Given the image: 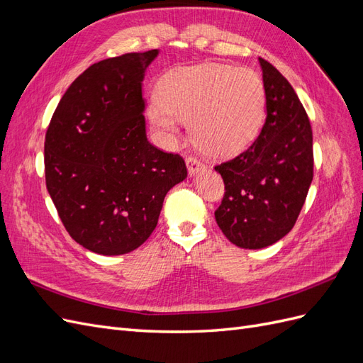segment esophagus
Returning a JSON list of instances; mask_svg holds the SVG:
<instances>
[{"instance_id": "obj_1", "label": "esophagus", "mask_w": 363, "mask_h": 363, "mask_svg": "<svg viewBox=\"0 0 363 363\" xmlns=\"http://www.w3.org/2000/svg\"><path fill=\"white\" fill-rule=\"evenodd\" d=\"M186 167H188V171H189L191 177H192V175H195L196 172H200V171L204 169V164L196 157H188V159H186Z\"/></svg>"}]
</instances>
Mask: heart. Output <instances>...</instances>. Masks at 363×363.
I'll list each match as a JSON object with an SVG mask.
<instances>
[{
  "instance_id": "heart-1",
  "label": "heart",
  "mask_w": 363,
  "mask_h": 363,
  "mask_svg": "<svg viewBox=\"0 0 363 363\" xmlns=\"http://www.w3.org/2000/svg\"><path fill=\"white\" fill-rule=\"evenodd\" d=\"M267 95L251 69L224 63L177 68L159 82V100L147 108L151 125L175 139L191 123L194 144L206 155L230 157L247 150L265 118Z\"/></svg>"
}]
</instances>
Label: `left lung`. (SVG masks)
<instances>
[{
  "mask_svg": "<svg viewBox=\"0 0 363 363\" xmlns=\"http://www.w3.org/2000/svg\"><path fill=\"white\" fill-rule=\"evenodd\" d=\"M267 119L259 138L232 160L215 167L225 184L215 219L230 242L265 248L286 236L313 179L312 127L289 82L259 57Z\"/></svg>",
  "mask_w": 363,
  "mask_h": 363,
  "instance_id": "1",
  "label": "left lung"
}]
</instances>
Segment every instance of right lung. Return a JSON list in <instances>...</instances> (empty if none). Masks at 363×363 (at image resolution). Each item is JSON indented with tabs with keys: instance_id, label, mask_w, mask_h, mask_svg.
I'll return each instance as SVG.
<instances>
[{
	"instance_id": "obj_1",
	"label": "right lung",
	"mask_w": 363,
	"mask_h": 363,
	"mask_svg": "<svg viewBox=\"0 0 363 363\" xmlns=\"http://www.w3.org/2000/svg\"><path fill=\"white\" fill-rule=\"evenodd\" d=\"M159 51L106 59L77 77L45 136V182L67 232L103 256L125 255L156 228L164 195L188 175L151 145L142 82Z\"/></svg>"
}]
</instances>
